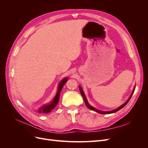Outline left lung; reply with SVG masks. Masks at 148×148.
Masks as SVG:
<instances>
[{
  "label": "left lung",
  "mask_w": 148,
  "mask_h": 148,
  "mask_svg": "<svg viewBox=\"0 0 148 148\" xmlns=\"http://www.w3.org/2000/svg\"><path fill=\"white\" fill-rule=\"evenodd\" d=\"M135 87H136V86H135V87H134V88H133V91H132V94H131L130 96L129 97V98L127 99V101L126 102H125V103H123V104L122 106H120V107H119L118 108L115 109H114V110H110V111H102V110H97V109L95 108V107H94L91 106L90 104H89V102H88V100H87V99H86V96H85V95H84V91H83V90L81 86H79V89L80 92H81V94H82V97H83V100H84V101L85 104H86V107H88V109H91V110H92L95 111V112H96L99 113V114H112V113L116 112H117L118 110H120L121 109H122L123 107H124L125 106H126V105L127 104V103L128 102V101H130V99H131V97H132V95H133V92H134V91H135Z\"/></svg>",
  "instance_id": "left-lung-1"
}]
</instances>
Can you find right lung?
Segmentation results:
<instances>
[{
	"label": "right lung",
	"instance_id": "1",
	"mask_svg": "<svg viewBox=\"0 0 148 148\" xmlns=\"http://www.w3.org/2000/svg\"><path fill=\"white\" fill-rule=\"evenodd\" d=\"M68 81V78H64L62 79L60 82L59 83V86H58V89L56 96L53 98V99L51 101L50 103L49 104H46L44 106H42L41 107H39L38 110V112L39 114H47L51 112L57 106L58 102L59 101L60 99V92L62 91V89L64 86V84Z\"/></svg>",
	"mask_w": 148,
	"mask_h": 148
}]
</instances>
